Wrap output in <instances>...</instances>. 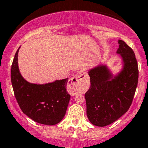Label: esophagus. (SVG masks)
<instances>
[{
    "label": "esophagus",
    "mask_w": 148,
    "mask_h": 148,
    "mask_svg": "<svg viewBox=\"0 0 148 148\" xmlns=\"http://www.w3.org/2000/svg\"><path fill=\"white\" fill-rule=\"evenodd\" d=\"M88 79V74H85L83 71H79L77 73L71 80L69 82V86L70 90H71L74 92H76V87L78 86L79 85L83 83H86Z\"/></svg>",
    "instance_id": "obj_1"
}]
</instances>
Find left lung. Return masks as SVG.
<instances>
[{
  "label": "left lung",
  "mask_w": 148,
  "mask_h": 148,
  "mask_svg": "<svg viewBox=\"0 0 148 148\" xmlns=\"http://www.w3.org/2000/svg\"><path fill=\"white\" fill-rule=\"evenodd\" d=\"M117 54L122 60L121 71L112 74L107 63L88 70L90 87L85 94L87 116L93 125L103 127L119 119L128 110L138 83V65L134 51L118 40Z\"/></svg>",
  "instance_id": "obj_1"
}]
</instances>
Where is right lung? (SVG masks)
Segmentation results:
<instances>
[{
    "label": "right lung",
    "instance_id": "add662e5",
    "mask_svg": "<svg viewBox=\"0 0 148 148\" xmlns=\"http://www.w3.org/2000/svg\"><path fill=\"white\" fill-rule=\"evenodd\" d=\"M14 58L11 79L14 93L23 112L38 123L53 125L63 120L69 103L66 85L69 78L46 84L30 83L23 78L18 66V52Z\"/></svg>",
    "mask_w": 148,
    "mask_h": 148
}]
</instances>
